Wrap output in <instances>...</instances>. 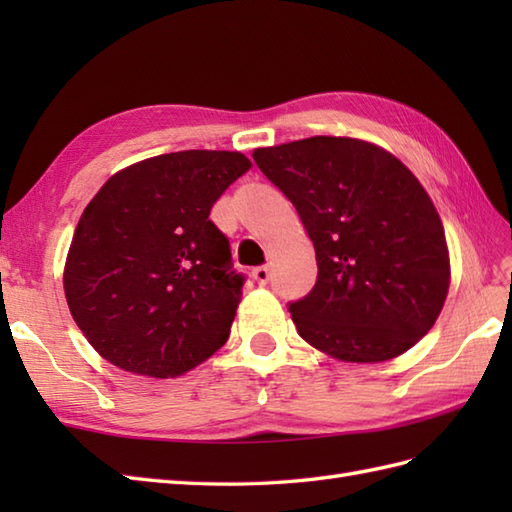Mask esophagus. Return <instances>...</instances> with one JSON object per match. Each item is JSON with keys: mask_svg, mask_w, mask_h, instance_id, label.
Listing matches in <instances>:
<instances>
[{"mask_svg": "<svg viewBox=\"0 0 512 512\" xmlns=\"http://www.w3.org/2000/svg\"><path fill=\"white\" fill-rule=\"evenodd\" d=\"M268 277H270V268L268 266H257L253 270V279L257 281V284H266Z\"/></svg>", "mask_w": 512, "mask_h": 512, "instance_id": "1", "label": "esophagus"}]
</instances>
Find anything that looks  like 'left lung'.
Here are the masks:
<instances>
[{"label": "left lung", "instance_id": "left-lung-1", "mask_svg": "<svg viewBox=\"0 0 512 512\" xmlns=\"http://www.w3.org/2000/svg\"><path fill=\"white\" fill-rule=\"evenodd\" d=\"M253 158L317 253V284L290 303L301 339L343 363H383L416 345L451 284L444 226L420 180L387 149L347 136L259 147Z\"/></svg>", "mask_w": 512, "mask_h": 512}]
</instances>
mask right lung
I'll list each match as a JSON object with an SVG mask.
<instances>
[{"instance_id":"add662e5","label":"right lung","mask_w":512,"mask_h":512,"mask_svg":"<svg viewBox=\"0 0 512 512\" xmlns=\"http://www.w3.org/2000/svg\"><path fill=\"white\" fill-rule=\"evenodd\" d=\"M250 167L239 151L162 154L116 171L85 206L63 290L105 361L176 378L226 343L244 279L209 213Z\"/></svg>"}]
</instances>
